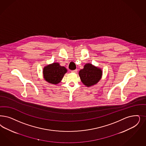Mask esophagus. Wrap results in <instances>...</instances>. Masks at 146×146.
<instances>
[{
    "instance_id": "obj_1",
    "label": "esophagus",
    "mask_w": 146,
    "mask_h": 146,
    "mask_svg": "<svg viewBox=\"0 0 146 146\" xmlns=\"http://www.w3.org/2000/svg\"><path fill=\"white\" fill-rule=\"evenodd\" d=\"M77 71H78V70H71V72H72V73H77Z\"/></svg>"
}]
</instances>
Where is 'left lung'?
I'll list each match as a JSON object with an SVG mask.
<instances>
[{
  "instance_id": "left-lung-1",
  "label": "left lung",
  "mask_w": 146,
  "mask_h": 146,
  "mask_svg": "<svg viewBox=\"0 0 146 146\" xmlns=\"http://www.w3.org/2000/svg\"><path fill=\"white\" fill-rule=\"evenodd\" d=\"M79 74L82 82L87 87L94 85L100 80L102 70L92 64H87L79 71Z\"/></svg>"
}]
</instances>
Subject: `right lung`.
<instances>
[{
    "instance_id": "add662e5",
    "label": "right lung",
    "mask_w": 146,
    "mask_h": 146,
    "mask_svg": "<svg viewBox=\"0 0 146 146\" xmlns=\"http://www.w3.org/2000/svg\"><path fill=\"white\" fill-rule=\"evenodd\" d=\"M66 72L65 67L61 66L58 63H53L44 67L43 74L46 81L52 84H57L60 82Z\"/></svg>"
}]
</instances>
